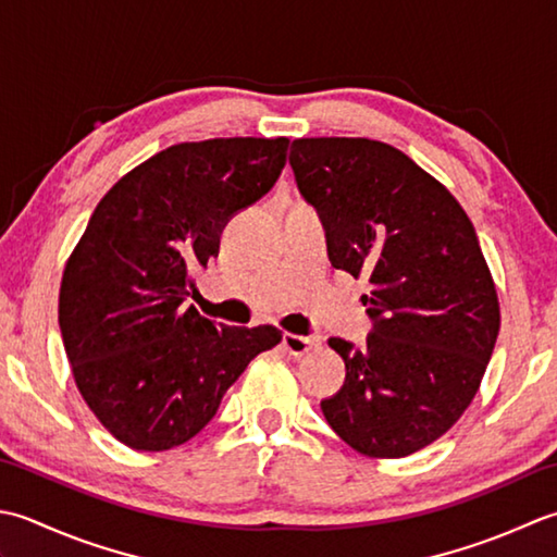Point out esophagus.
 <instances>
[{
    "instance_id": "esophagus-1",
    "label": "esophagus",
    "mask_w": 557,
    "mask_h": 557,
    "mask_svg": "<svg viewBox=\"0 0 557 557\" xmlns=\"http://www.w3.org/2000/svg\"><path fill=\"white\" fill-rule=\"evenodd\" d=\"M320 346V336H298V334H283V348L288 350L290 356L300 358L310 354L312 348Z\"/></svg>"
}]
</instances>
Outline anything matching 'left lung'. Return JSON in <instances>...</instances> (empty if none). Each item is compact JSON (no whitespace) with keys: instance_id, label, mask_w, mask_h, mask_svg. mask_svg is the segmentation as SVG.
Segmentation results:
<instances>
[{"instance_id":"1","label":"left lung","mask_w":557,"mask_h":557,"mask_svg":"<svg viewBox=\"0 0 557 557\" xmlns=\"http://www.w3.org/2000/svg\"><path fill=\"white\" fill-rule=\"evenodd\" d=\"M290 168L320 213L334 269L366 276V346L329 338L344 387L322 413L346 445L399 459L459 421L500 332V305L467 211L411 158L372 139H295Z\"/></svg>"}]
</instances>
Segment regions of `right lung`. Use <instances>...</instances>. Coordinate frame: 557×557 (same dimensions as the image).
Returning <instances> with one entry per match:
<instances>
[{
	"mask_svg": "<svg viewBox=\"0 0 557 557\" xmlns=\"http://www.w3.org/2000/svg\"><path fill=\"white\" fill-rule=\"evenodd\" d=\"M288 139L177 144L100 199L64 267L60 329L84 401L122 445L165 451L207 425L276 326H225L185 305L237 211L276 185Z\"/></svg>",
	"mask_w": 557,
	"mask_h": 557,
	"instance_id": "right-lung-1",
	"label": "right lung"
}]
</instances>
